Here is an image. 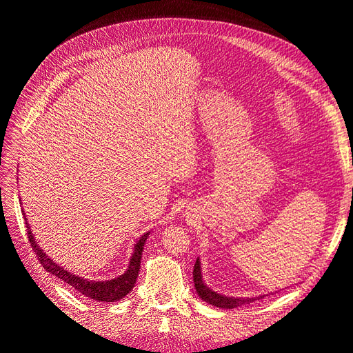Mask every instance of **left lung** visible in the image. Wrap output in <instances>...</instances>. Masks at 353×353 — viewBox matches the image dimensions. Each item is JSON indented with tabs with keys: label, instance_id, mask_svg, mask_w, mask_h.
<instances>
[{
	"label": "left lung",
	"instance_id": "8db88e82",
	"mask_svg": "<svg viewBox=\"0 0 353 353\" xmlns=\"http://www.w3.org/2000/svg\"><path fill=\"white\" fill-rule=\"evenodd\" d=\"M193 281H194L196 292H197L199 297L201 299L203 302H206L212 306L222 307V309H234V307L252 303L254 301H259V299H263L265 296H268V294H259V296H254V297H232V296H225V294H221L215 290H212V288L208 287L205 280H203L201 263H200L199 258L196 259V263H194Z\"/></svg>",
	"mask_w": 353,
	"mask_h": 353
}]
</instances>
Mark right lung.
Masks as SVG:
<instances>
[{"label": "right lung", "mask_w": 353, "mask_h": 353, "mask_svg": "<svg viewBox=\"0 0 353 353\" xmlns=\"http://www.w3.org/2000/svg\"><path fill=\"white\" fill-rule=\"evenodd\" d=\"M23 215H25V210H23ZM25 221H26V228H28V239L32 245V250L37 253L38 261L41 262L42 266H44V270L52 275H56L57 279L68 283L69 285H72L74 290H78L85 297L94 299V301L97 302H117L132 290V287L135 285V281H137L138 272H140L144 244L147 241V237L150 236V232H145L144 236H141L140 240L134 244V253L130 259V265H128V270L122 275L105 281H94L88 279H82V276L77 274H72L52 261L50 256L39 248L34 234L30 231L26 218Z\"/></svg>", "instance_id": "obj_1"}]
</instances>
